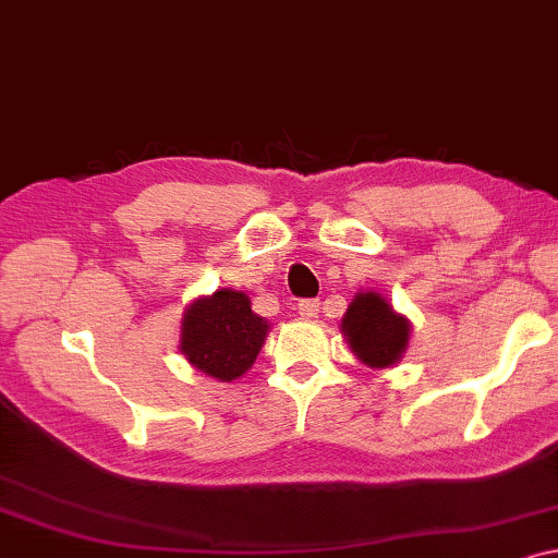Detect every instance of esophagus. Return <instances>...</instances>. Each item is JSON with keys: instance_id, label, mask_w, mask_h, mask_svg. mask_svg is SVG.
I'll list each match as a JSON object with an SVG mask.
<instances>
[{"instance_id": "obj_1", "label": "esophagus", "mask_w": 558, "mask_h": 558, "mask_svg": "<svg viewBox=\"0 0 558 558\" xmlns=\"http://www.w3.org/2000/svg\"><path fill=\"white\" fill-rule=\"evenodd\" d=\"M320 311V301L318 298H305V301L298 303V313L303 315V318H315Z\"/></svg>"}]
</instances>
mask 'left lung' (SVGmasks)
Here are the masks:
<instances>
[{
  "mask_svg": "<svg viewBox=\"0 0 558 558\" xmlns=\"http://www.w3.org/2000/svg\"><path fill=\"white\" fill-rule=\"evenodd\" d=\"M351 351L371 368H390L403 359L411 338V323L396 313L384 295L359 293L340 320Z\"/></svg>",
  "mask_w": 558,
  "mask_h": 558,
  "instance_id": "left-lung-1",
  "label": "left lung"
}]
</instances>
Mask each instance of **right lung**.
<instances>
[{"instance_id": "right-lung-1", "label": "right lung", "mask_w": 558, "mask_h": 558, "mask_svg": "<svg viewBox=\"0 0 558 558\" xmlns=\"http://www.w3.org/2000/svg\"><path fill=\"white\" fill-rule=\"evenodd\" d=\"M268 336V320L253 313L251 298L220 288L185 307L180 351L199 373L230 384L255 363Z\"/></svg>"}]
</instances>
